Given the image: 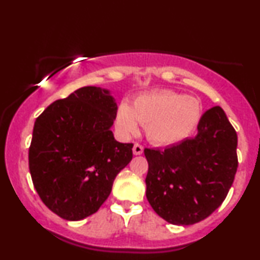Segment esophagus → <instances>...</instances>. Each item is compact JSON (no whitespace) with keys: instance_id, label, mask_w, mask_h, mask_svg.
Returning <instances> with one entry per match:
<instances>
[{"instance_id":"34e87169","label":"esophagus","mask_w":260,"mask_h":260,"mask_svg":"<svg viewBox=\"0 0 260 260\" xmlns=\"http://www.w3.org/2000/svg\"><path fill=\"white\" fill-rule=\"evenodd\" d=\"M133 151H134V154H135V155H141L142 152H143V147H142L141 144H138V143H135V145H134V149H133Z\"/></svg>"}]
</instances>
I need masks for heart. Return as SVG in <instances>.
<instances>
[{"mask_svg": "<svg viewBox=\"0 0 260 260\" xmlns=\"http://www.w3.org/2000/svg\"><path fill=\"white\" fill-rule=\"evenodd\" d=\"M200 117L201 106L197 99L163 90L137 95L130 106L120 105L115 124L120 134L127 136L137 133L140 123L145 126L149 141L169 145L189 136Z\"/></svg>", "mask_w": 260, "mask_h": 260, "instance_id": "obj_1", "label": "heart"}]
</instances>
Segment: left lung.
<instances>
[{
	"label": "left lung",
	"instance_id": "obj_1",
	"mask_svg": "<svg viewBox=\"0 0 260 260\" xmlns=\"http://www.w3.org/2000/svg\"><path fill=\"white\" fill-rule=\"evenodd\" d=\"M237 133L223 110L202 115L198 135L166 149H144L147 199L173 225H193L225 200L238 168Z\"/></svg>",
	"mask_w": 260,
	"mask_h": 260
}]
</instances>
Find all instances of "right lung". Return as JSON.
I'll list each match as a JSON object with an SVG mask.
<instances>
[{
    "label": "right lung",
    "mask_w": 260,
    "mask_h": 260,
    "mask_svg": "<svg viewBox=\"0 0 260 260\" xmlns=\"http://www.w3.org/2000/svg\"><path fill=\"white\" fill-rule=\"evenodd\" d=\"M117 104L108 90L78 88L35 120L29 172L42 202L60 218L77 221L93 214L133 158V143H119L110 127Z\"/></svg>",
    "instance_id": "right-lung-1"
}]
</instances>
